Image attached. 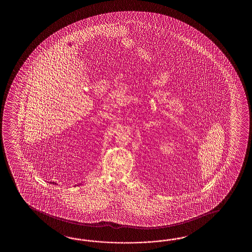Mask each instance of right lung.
I'll return each instance as SVG.
<instances>
[{
	"mask_svg": "<svg viewBox=\"0 0 252 252\" xmlns=\"http://www.w3.org/2000/svg\"><path fill=\"white\" fill-rule=\"evenodd\" d=\"M53 184H55V185H56V183H54V182H53Z\"/></svg>",
	"mask_w": 252,
	"mask_h": 252,
	"instance_id": "add662e5",
	"label": "right lung"
}]
</instances>
